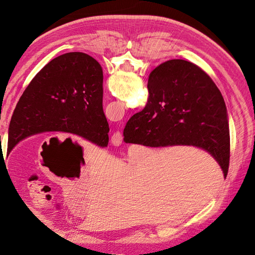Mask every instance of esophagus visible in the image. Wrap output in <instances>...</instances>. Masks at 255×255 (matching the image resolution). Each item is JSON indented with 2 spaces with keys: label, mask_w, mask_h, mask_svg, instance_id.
I'll return each mask as SVG.
<instances>
[{
  "label": "esophagus",
  "mask_w": 255,
  "mask_h": 255,
  "mask_svg": "<svg viewBox=\"0 0 255 255\" xmlns=\"http://www.w3.org/2000/svg\"><path fill=\"white\" fill-rule=\"evenodd\" d=\"M111 142L115 146H119L122 143V134L120 132H116L111 138Z\"/></svg>",
  "instance_id": "34e87169"
}]
</instances>
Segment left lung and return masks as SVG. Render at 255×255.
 I'll list each match as a JSON object with an SVG mask.
<instances>
[{
	"label": "left lung",
	"instance_id": "obj_1",
	"mask_svg": "<svg viewBox=\"0 0 255 255\" xmlns=\"http://www.w3.org/2000/svg\"><path fill=\"white\" fill-rule=\"evenodd\" d=\"M102 104L103 71L95 58L81 52L54 58L36 74L13 111L7 153L44 132L71 133L107 146L110 128Z\"/></svg>",
	"mask_w": 255,
	"mask_h": 255
}]
</instances>
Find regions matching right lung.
Segmentation results:
<instances>
[{
  "instance_id": "1",
  "label": "right lung",
  "mask_w": 255,
  "mask_h": 255,
  "mask_svg": "<svg viewBox=\"0 0 255 255\" xmlns=\"http://www.w3.org/2000/svg\"><path fill=\"white\" fill-rule=\"evenodd\" d=\"M144 109L129 118L123 140L145 146L194 145L217 160L225 177L230 163V130L225 100L201 68L171 59L149 75Z\"/></svg>"
}]
</instances>
